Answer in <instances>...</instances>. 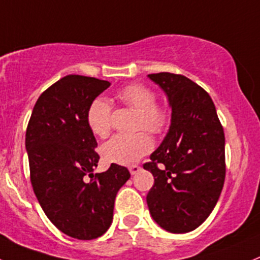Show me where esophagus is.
<instances>
[{"mask_svg": "<svg viewBox=\"0 0 260 260\" xmlns=\"http://www.w3.org/2000/svg\"><path fill=\"white\" fill-rule=\"evenodd\" d=\"M140 170H142V167H140V166H138V165H133V166H130V167H128V171H130V174H132V175H137L138 172L140 171Z\"/></svg>", "mask_w": 260, "mask_h": 260, "instance_id": "esophagus-1", "label": "esophagus"}]
</instances>
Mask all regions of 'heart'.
Listing matches in <instances>:
<instances>
[{
	"instance_id": "1",
	"label": "heart",
	"mask_w": 260,
	"mask_h": 260,
	"mask_svg": "<svg viewBox=\"0 0 260 260\" xmlns=\"http://www.w3.org/2000/svg\"><path fill=\"white\" fill-rule=\"evenodd\" d=\"M117 98L128 107L134 108L135 130H145L150 134L163 133L169 123V113L157 106L154 91L143 84H128L117 93ZM111 103L103 97L91 101L86 111V122L90 132L100 138L107 137L111 130ZM152 139L145 133L134 135H115L102 145L103 159L111 165L130 166L152 150Z\"/></svg>"
}]
</instances>
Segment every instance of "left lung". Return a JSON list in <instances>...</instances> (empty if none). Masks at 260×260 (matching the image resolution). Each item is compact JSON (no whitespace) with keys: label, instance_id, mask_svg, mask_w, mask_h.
Listing matches in <instances>:
<instances>
[{"label":"left lung","instance_id":"left-lung-1","mask_svg":"<svg viewBox=\"0 0 260 260\" xmlns=\"http://www.w3.org/2000/svg\"><path fill=\"white\" fill-rule=\"evenodd\" d=\"M166 93L171 126L144 170L154 185L147 195L152 218L166 231L185 234L208 218L226 175L223 127L209 94L184 75L150 74Z\"/></svg>","mask_w":260,"mask_h":260}]
</instances>
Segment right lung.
<instances>
[{
    "instance_id": "obj_1",
    "label": "right lung",
    "mask_w": 260,
    "mask_h": 260,
    "mask_svg": "<svg viewBox=\"0 0 260 260\" xmlns=\"http://www.w3.org/2000/svg\"><path fill=\"white\" fill-rule=\"evenodd\" d=\"M110 85L81 75L60 79L38 98L26 128L34 194L49 221L74 239H97L110 229L116 194L130 179L118 165L93 174L100 155L86 111Z\"/></svg>"
}]
</instances>
